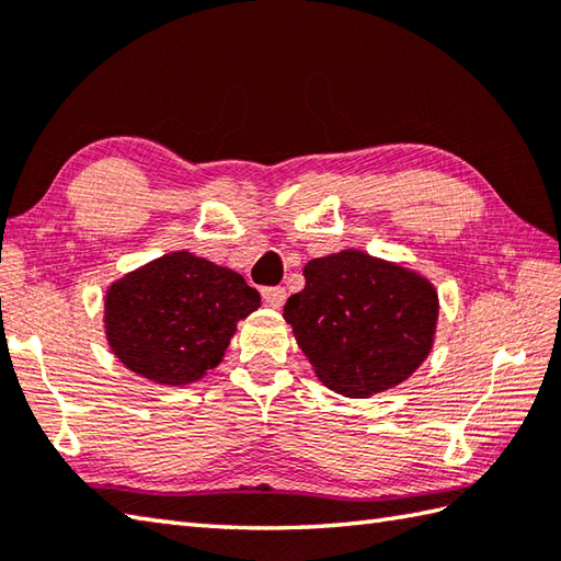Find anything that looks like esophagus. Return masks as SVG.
I'll return each instance as SVG.
<instances>
[{
	"mask_svg": "<svg viewBox=\"0 0 561 561\" xmlns=\"http://www.w3.org/2000/svg\"><path fill=\"white\" fill-rule=\"evenodd\" d=\"M262 299H265V304L272 306V308H282L284 301H287V289H284V287H265V289H262Z\"/></svg>",
	"mask_w": 561,
	"mask_h": 561,
	"instance_id": "obj_1",
	"label": "esophagus"
}]
</instances>
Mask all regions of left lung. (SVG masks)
<instances>
[{
	"mask_svg": "<svg viewBox=\"0 0 561 561\" xmlns=\"http://www.w3.org/2000/svg\"><path fill=\"white\" fill-rule=\"evenodd\" d=\"M284 318L323 383L350 398L402 383L434 342L438 296L428 279L362 250L316 257Z\"/></svg>",
	"mask_w": 561,
	"mask_h": 561,
	"instance_id": "1",
	"label": "left lung"
}]
</instances>
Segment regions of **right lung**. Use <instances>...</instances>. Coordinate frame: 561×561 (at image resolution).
Returning <instances> with one entry per match:
<instances>
[{"label":"right lung","mask_w":561,"mask_h":561,"mask_svg":"<svg viewBox=\"0 0 561 561\" xmlns=\"http://www.w3.org/2000/svg\"><path fill=\"white\" fill-rule=\"evenodd\" d=\"M260 306L241 274L193 253L129 272L105 296V335L117 359L163 386H183L221 362L236 323Z\"/></svg>","instance_id":"add662e5"}]
</instances>
